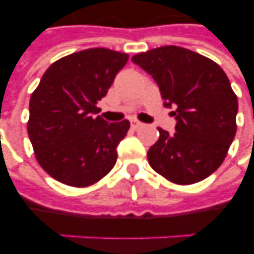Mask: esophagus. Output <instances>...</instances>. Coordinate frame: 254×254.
<instances>
[{"instance_id":"obj_1","label":"esophagus","mask_w":254,"mask_h":254,"mask_svg":"<svg viewBox=\"0 0 254 254\" xmlns=\"http://www.w3.org/2000/svg\"><path fill=\"white\" fill-rule=\"evenodd\" d=\"M130 124H131V127H133V129H138V127H143V124L139 123L138 120H135V119H131Z\"/></svg>"}]
</instances>
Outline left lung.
<instances>
[{
	"label": "left lung",
	"mask_w": 254,
	"mask_h": 254,
	"mask_svg": "<svg viewBox=\"0 0 254 254\" xmlns=\"http://www.w3.org/2000/svg\"><path fill=\"white\" fill-rule=\"evenodd\" d=\"M158 84L163 105L174 108L175 133L158 127L147 151L154 171L177 185H192L219 169L236 135L239 103L228 76L215 62L178 46L131 58Z\"/></svg>",
	"instance_id": "1"
}]
</instances>
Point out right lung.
I'll list each match as a JSON object with an SVG mask.
<instances>
[{
  "instance_id": "right-lung-1",
  "label": "right lung",
  "mask_w": 254,
  "mask_h": 254,
  "mask_svg": "<svg viewBox=\"0 0 254 254\" xmlns=\"http://www.w3.org/2000/svg\"><path fill=\"white\" fill-rule=\"evenodd\" d=\"M129 55L88 49L62 58L43 73L30 99L27 133L38 163L61 183L87 187L117 161V145L130 123H107L97 103Z\"/></svg>"
}]
</instances>
